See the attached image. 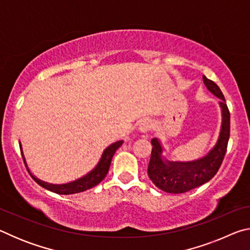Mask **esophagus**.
Listing matches in <instances>:
<instances>
[{
  "label": "esophagus",
  "mask_w": 250,
  "mask_h": 250,
  "mask_svg": "<svg viewBox=\"0 0 250 250\" xmlns=\"http://www.w3.org/2000/svg\"><path fill=\"white\" fill-rule=\"evenodd\" d=\"M150 129H151V124L147 121H143V122H141L140 125H139V130H140L143 133H146Z\"/></svg>",
  "instance_id": "1"
}]
</instances>
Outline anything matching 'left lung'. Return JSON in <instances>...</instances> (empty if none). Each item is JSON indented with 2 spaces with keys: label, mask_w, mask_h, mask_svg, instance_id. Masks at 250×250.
<instances>
[{
  "label": "left lung",
  "mask_w": 250,
  "mask_h": 250,
  "mask_svg": "<svg viewBox=\"0 0 250 250\" xmlns=\"http://www.w3.org/2000/svg\"><path fill=\"white\" fill-rule=\"evenodd\" d=\"M203 82L211 94L221 99L222 126L218 140L213 149L201 159L188 162H173L163 158V147L159 139H152L153 147L147 167V175L156 188L167 193L188 192L213 179L221 167L227 151L230 132V113L225 97L217 84L210 79L203 76Z\"/></svg>",
  "instance_id": "8db88e82"
}]
</instances>
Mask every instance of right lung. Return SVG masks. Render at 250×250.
<instances>
[{"label":"right lung","mask_w":250,"mask_h":250,"mask_svg":"<svg viewBox=\"0 0 250 250\" xmlns=\"http://www.w3.org/2000/svg\"><path fill=\"white\" fill-rule=\"evenodd\" d=\"M122 143L124 141H118L116 143H112L111 146H109L107 149L104 151L103 155H101V159L99 161V163L97 164L96 167L94 170L90 171L88 174H86L83 177H80V179L76 180L74 182H70V183H67V184H49V183H46V182H43L37 179V177L34 176L31 172H29V174L34 179V181L36 182L37 184L41 185L42 188H44L46 189H48V191H52L56 194H59V195H69V194H76V193H80V192H84L87 191V189H89L91 188H95L97 184H99L101 181H103L105 175H107V173L109 171V167H110V163H111V160H112V156L115 154V152L119 149V147L122 146ZM20 149H21V153H22L23 156V160H24V163L25 166H26V161H25L24 158V154H23V150H22V146H21L20 143ZM27 167V166H26Z\"/></svg>","instance_id":"obj_1"}]
</instances>
